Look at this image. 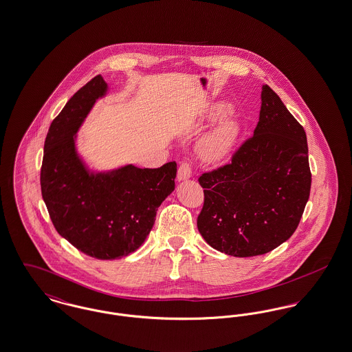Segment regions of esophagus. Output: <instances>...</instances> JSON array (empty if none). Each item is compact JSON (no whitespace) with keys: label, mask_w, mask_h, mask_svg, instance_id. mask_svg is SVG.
Masks as SVG:
<instances>
[{"label":"esophagus","mask_w":352,"mask_h":352,"mask_svg":"<svg viewBox=\"0 0 352 352\" xmlns=\"http://www.w3.org/2000/svg\"><path fill=\"white\" fill-rule=\"evenodd\" d=\"M191 174H192L191 165L188 162H182L179 165V168H178L177 178H178V181H186V179H188L191 177Z\"/></svg>","instance_id":"1"}]
</instances>
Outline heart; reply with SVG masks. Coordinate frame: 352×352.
<instances>
[{
  "label": "heart",
  "instance_id": "b5f03b06",
  "mask_svg": "<svg viewBox=\"0 0 352 352\" xmlns=\"http://www.w3.org/2000/svg\"><path fill=\"white\" fill-rule=\"evenodd\" d=\"M224 111L226 108L223 105L217 107L211 112V116H218ZM237 134H239V126L236 120L232 118H224L218 126L201 141L199 149L203 158L207 161L221 160L234 145Z\"/></svg>",
  "mask_w": 352,
  "mask_h": 352
}]
</instances>
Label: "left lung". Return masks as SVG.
<instances>
[{
    "label": "left lung",
    "instance_id": "8db88e82",
    "mask_svg": "<svg viewBox=\"0 0 352 352\" xmlns=\"http://www.w3.org/2000/svg\"><path fill=\"white\" fill-rule=\"evenodd\" d=\"M306 133L278 95L263 85L257 126L231 164L204 173L197 220L217 251L251 257L273 251L297 230L309 201L311 173Z\"/></svg>",
    "mask_w": 352,
    "mask_h": 352
}]
</instances>
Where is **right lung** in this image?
I'll use <instances>...</instances> for the list:
<instances>
[{"label": "right lung", "instance_id": "1", "mask_svg": "<svg viewBox=\"0 0 352 352\" xmlns=\"http://www.w3.org/2000/svg\"><path fill=\"white\" fill-rule=\"evenodd\" d=\"M107 89L100 75L95 76L51 122L41 188L58 234L91 257L115 260L138 250L148 237L158 207L174 191L177 164L126 165L107 173L87 168L75 148V134Z\"/></svg>", "mask_w": 352, "mask_h": 352}]
</instances>
